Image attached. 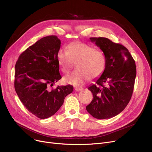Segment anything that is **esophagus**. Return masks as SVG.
<instances>
[{"label": "esophagus", "mask_w": 152, "mask_h": 152, "mask_svg": "<svg viewBox=\"0 0 152 152\" xmlns=\"http://www.w3.org/2000/svg\"><path fill=\"white\" fill-rule=\"evenodd\" d=\"M75 91H76V92H79V91H82L83 89V88H81V87H75Z\"/></svg>", "instance_id": "34e87169"}]
</instances>
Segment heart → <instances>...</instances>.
<instances>
[{
    "label": "heart",
    "instance_id": "obj_1",
    "mask_svg": "<svg viewBox=\"0 0 152 152\" xmlns=\"http://www.w3.org/2000/svg\"><path fill=\"white\" fill-rule=\"evenodd\" d=\"M57 59L61 71L68 73L73 63H77V69L66 75L64 81L74 86H81L86 81L99 77L105 69L107 58L101 50L84 43H77L67 49H61L57 53Z\"/></svg>",
    "mask_w": 152,
    "mask_h": 152
}]
</instances>
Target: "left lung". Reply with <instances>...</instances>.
<instances>
[{"label":"left lung","instance_id":"left-lung-1","mask_svg":"<svg viewBox=\"0 0 152 152\" xmlns=\"http://www.w3.org/2000/svg\"><path fill=\"white\" fill-rule=\"evenodd\" d=\"M90 40L105 53L107 63L102 75L88 87L93 99L86 110L97 119L111 118L120 113L131 100L136 76L135 61L121 44L105 37Z\"/></svg>","mask_w":152,"mask_h":152}]
</instances>
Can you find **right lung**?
<instances>
[{"mask_svg": "<svg viewBox=\"0 0 152 152\" xmlns=\"http://www.w3.org/2000/svg\"><path fill=\"white\" fill-rule=\"evenodd\" d=\"M60 44L57 36L44 37L24 51L15 65V91L29 112L41 119L53 115L73 91L71 85L49 89L61 78L57 59Z\"/></svg>", "mask_w": 152, "mask_h": 152, "instance_id": "add662e5", "label": "right lung"}]
</instances>
